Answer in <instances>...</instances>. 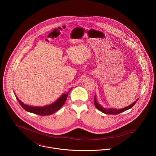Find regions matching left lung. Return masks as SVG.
Masks as SVG:
<instances>
[{
  "label": "left lung",
  "mask_w": 156,
  "mask_h": 156,
  "mask_svg": "<svg viewBox=\"0 0 156 156\" xmlns=\"http://www.w3.org/2000/svg\"><path fill=\"white\" fill-rule=\"evenodd\" d=\"M139 99H137L136 101H135L133 103L130 105L129 106H127L126 108H122V109H112V108H103L100 104H99L97 100V98H96V95H95L94 97V105L95 106H96L97 109L100 111L103 112L104 113H106V114H108V115H118L119 113H120L122 112H123L126 111L127 110L132 108L134 105L136 104V103L137 102V101H138Z\"/></svg>",
  "instance_id": "obj_1"
}]
</instances>
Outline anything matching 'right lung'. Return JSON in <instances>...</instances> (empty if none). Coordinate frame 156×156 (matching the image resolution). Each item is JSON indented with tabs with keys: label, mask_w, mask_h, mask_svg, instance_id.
I'll list each match as a JSON object with an SVG mask.
<instances>
[{
	"label": "right lung",
	"mask_w": 156,
	"mask_h": 156,
	"mask_svg": "<svg viewBox=\"0 0 156 156\" xmlns=\"http://www.w3.org/2000/svg\"><path fill=\"white\" fill-rule=\"evenodd\" d=\"M71 89L69 90V91ZM68 95V93L63 94L53 104L39 107V106H29L24 104L21 101H20L19 99L15 95L19 103L22 106V107L24 109H25L26 111L36 114L38 115H40V116L50 115L54 113L55 112L58 111L59 109L63 106V105L65 104L67 100Z\"/></svg>",
	"instance_id": "obj_1"
}]
</instances>
